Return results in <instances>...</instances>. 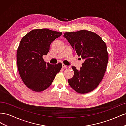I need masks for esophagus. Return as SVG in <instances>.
Returning <instances> with one entry per match:
<instances>
[{"instance_id": "34e87169", "label": "esophagus", "mask_w": 126, "mask_h": 126, "mask_svg": "<svg viewBox=\"0 0 126 126\" xmlns=\"http://www.w3.org/2000/svg\"><path fill=\"white\" fill-rule=\"evenodd\" d=\"M62 67H63V68H70V66H66V65H65V64H62Z\"/></svg>"}]
</instances>
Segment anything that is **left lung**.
<instances>
[{
  "mask_svg": "<svg viewBox=\"0 0 126 126\" xmlns=\"http://www.w3.org/2000/svg\"><path fill=\"white\" fill-rule=\"evenodd\" d=\"M63 37L85 60L79 70L71 67L74 75L68 79V83L78 93L91 92L101 81L106 70L108 62L106 44L97 34L86 30L65 32Z\"/></svg>",
  "mask_w": 126,
  "mask_h": 126,
  "instance_id": "1",
  "label": "left lung"
}]
</instances>
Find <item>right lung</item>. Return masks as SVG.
<instances>
[{
  "label": "right lung",
  "mask_w": 126,
  "mask_h": 126,
  "mask_svg": "<svg viewBox=\"0 0 126 126\" xmlns=\"http://www.w3.org/2000/svg\"><path fill=\"white\" fill-rule=\"evenodd\" d=\"M62 35L48 29H34L22 37L17 52L19 73L25 85L34 91H44L51 85L62 67V63L45 62L52 42Z\"/></svg>",
  "instance_id": "add662e5"
}]
</instances>
